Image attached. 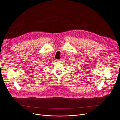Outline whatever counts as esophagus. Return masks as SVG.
Here are the masks:
<instances>
[{
    "label": "esophagus",
    "mask_w": 120,
    "mask_h": 120,
    "mask_svg": "<svg viewBox=\"0 0 120 120\" xmlns=\"http://www.w3.org/2000/svg\"><path fill=\"white\" fill-rule=\"evenodd\" d=\"M61 59H60V60H57V62H58V63H61Z\"/></svg>",
    "instance_id": "esophagus-1"
}]
</instances>
